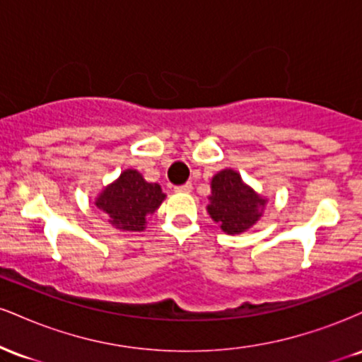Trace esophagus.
Segmentation results:
<instances>
[{"label": "esophagus", "instance_id": "1", "mask_svg": "<svg viewBox=\"0 0 362 362\" xmlns=\"http://www.w3.org/2000/svg\"><path fill=\"white\" fill-rule=\"evenodd\" d=\"M190 190H192V184H184V185H180V187H177V192H190Z\"/></svg>", "mask_w": 362, "mask_h": 362}]
</instances>
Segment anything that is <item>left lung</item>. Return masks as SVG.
<instances>
[{
	"instance_id": "obj_1",
	"label": "left lung",
	"mask_w": 362,
	"mask_h": 362,
	"mask_svg": "<svg viewBox=\"0 0 362 362\" xmlns=\"http://www.w3.org/2000/svg\"><path fill=\"white\" fill-rule=\"evenodd\" d=\"M267 199L242 180L238 172L224 168L211 180L207 213L228 235H240L260 219Z\"/></svg>"
}]
</instances>
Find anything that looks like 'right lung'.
Listing matches in <instances>:
<instances>
[{
    "mask_svg": "<svg viewBox=\"0 0 362 362\" xmlns=\"http://www.w3.org/2000/svg\"><path fill=\"white\" fill-rule=\"evenodd\" d=\"M158 184H149L138 170H124L120 177L98 194L95 206L109 216V223L122 231H143L146 218L163 202Z\"/></svg>",
    "mask_w": 362,
    "mask_h": 362,
    "instance_id": "1",
    "label": "right lung"
}]
</instances>
